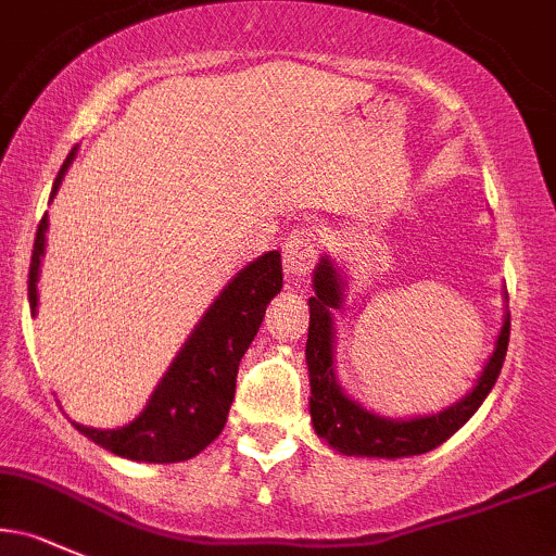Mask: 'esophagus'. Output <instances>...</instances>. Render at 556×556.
Returning a JSON list of instances; mask_svg holds the SVG:
<instances>
[{"mask_svg":"<svg viewBox=\"0 0 556 556\" xmlns=\"http://www.w3.org/2000/svg\"><path fill=\"white\" fill-rule=\"evenodd\" d=\"M285 256V274L290 279L305 277L314 269L316 256H318V235L314 227H300L295 232H290V238L285 240L282 248Z\"/></svg>","mask_w":556,"mask_h":556,"instance_id":"1","label":"esophagus"}]
</instances>
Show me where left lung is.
Instances as JSON below:
<instances>
[{
    "mask_svg": "<svg viewBox=\"0 0 556 556\" xmlns=\"http://www.w3.org/2000/svg\"><path fill=\"white\" fill-rule=\"evenodd\" d=\"M316 295L308 300L311 324L308 342H305V361L311 376V420L318 437L342 455L366 457H410L437 450L457 429L468 424V418L481 407L496 376L502 371L504 355L509 342V314L504 316L502 331L496 337V348L491 353L476 387L460 402L444 407L433 416H420L410 420L381 418L368 413L358 402L350 400L337 384L334 376V327H331V308L342 305V279L337 266L329 258L314 271Z\"/></svg>",
    "mask_w": 556,
    "mask_h": 556,
    "instance_id": "8db88e82",
    "label": "left lung"
}]
</instances>
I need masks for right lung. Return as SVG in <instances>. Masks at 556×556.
<instances>
[{"mask_svg": "<svg viewBox=\"0 0 556 556\" xmlns=\"http://www.w3.org/2000/svg\"><path fill=\"white\" fill-rule=\"evenodd\" d=\"M75 159V149L56 175L52 198L60 190L62 177ZM47 214L36 229L34 256L28 271L30 314L38 305V269H41L43 242H47ZM282 290V256L269 251L238 271L212 308L203 314L193 334L182 344L169 371L159 381L149 405L132 424L123 429H91L73 424L83 437H88L114 455L138 463H182L206 450L219 437L227 424L229 405L235 400L238 366L253 337L264 321L266 305Z\"/></svg>", "mask_w": 556, "mask_h": 556, "instance_id": "1", "label": "right lung"}]
</instances>
